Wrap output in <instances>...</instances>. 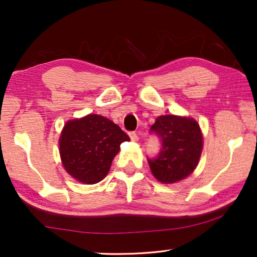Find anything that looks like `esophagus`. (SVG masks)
Instances as JSON below:
<instances>
[{
	"mask_svg": "<svg viewBox=\"0 0 257 257\" xmlns=\"http://www.w3.org/2000/svg\"><path fill=\"white\" fill-rule=\"evenodd\" d=\"M128 135H130V138H131L132 141H138V140H139V137H138V135H137L136 132H130Z\"/></svg>",
	"mask_w": 257,
	"mask_h": 257,
	"instance_id": "1",
	"label": "esophagus"
}]
</instances>
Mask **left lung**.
Listing matches in <instances>:
<instances>
[{
  "instance_id": "1",
  "label": "left lung",
  "mask_w": 257,
  "mask_h": 257,
  "mask_svg": "<svg viewBox=\"0 0 257 257\" xmlns=\"http://www.w3.org/2000/svg\"><path fill=\"white\" fill-rule=\"evenodd\" d=\"M150 131L161 141L159 154L148 158L156 180L175 183L189 176L198 165L203 150V137L197 121L166 114L156 118Z\"/></svg>"
}]
</instances>
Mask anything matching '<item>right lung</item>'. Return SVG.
<instances>
[{"label": "right lung", "instance_id": "add662e5", "mask_svg": "<svg viewBox=\"0 0 257 257\" xmlns=\"http://www.w3.org/2000/svg\"><path fill=\"white\" fill-rule=\"evenodd\" d=\"M128 140L119 126L99 114L69 120L59 140L62 165L75 180L95 184L106 176L120 144Z\"/></svg>", "mask_w": 257, "mask_h": 257}]
</instances>
